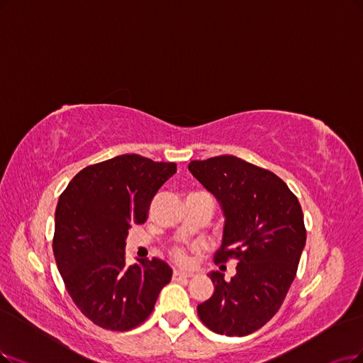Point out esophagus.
<instances>
[{
    "label": "esophagus",
    "instance_id": "1",
    "mask_svg": "<svg viewBox=\"0 0 363 363\" xmlns=\"http://www.w3.org/2000/svg\"><path fill=\"white\" fill-rule=\"evenodd\" d=\"M191 272H182V271H173V279H182V278H191Z\"/></svg>",
    "mask_w": 363,
    "mask_h": 363
}]
</instances>
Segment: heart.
Masks as SVG:
<instances>
[{
    "label": "heart",
    "mask_w": 363,
    "mask_h": 363,
    "mask_svg": "<svg viewBox=\"0 0 363 363\" xmlns=\"http://www.w3.org/2000/svg\"><path fill=\"white\" fill-rule=\"evenodd\" d=\"M170 256H172V259H173L174 262H178L179 264H189V263L191 262L189 251H186V248H184V247H181V245L173 247V248L170 250Z\"/></svg>",
    "instance_id": "heart-1"
}]
</instances>
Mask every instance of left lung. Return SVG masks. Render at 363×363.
Returning <instances> with one entry per match:
<instances>
[{"instance_id":"obj_1","label":"left lung","mask_w":363,"mask_h":363,"mask_svg":"<svg viewBox=\"0 0 363 363\" xmlns=\"http://www.w3.org/2000/svg\"><path fill=\"white\" fill-rule=\"evenodd\" d=\"M189 170L224 213L216 263L239 262L230 281L209 274L216 291L197 314L212 332L245 337L277 314L296 277L306 240L301 203L275 173L235 155L194 160Z\"/></svg>"}]
</instances>
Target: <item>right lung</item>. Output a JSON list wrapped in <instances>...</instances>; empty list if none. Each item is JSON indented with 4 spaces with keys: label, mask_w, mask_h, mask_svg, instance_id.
<instances>
[{
    "label": "right lung",
    "mask_w": 363,
    "mask_h": 363,
    "mask_svg": "<svg viewBox=\"0 0 363 363\" xmlns=\"http://www.w3.org/2000/svg\"><path fill=\"white\" fill-rule=\"evenodd\" d=\"M177 173L174 163L124 154L80 170L60 196L53 254L70 298L103 329L124 332L150 317L170 283L160 260L125 263L131 224H143L160 186Z\"/></svg>",
    "instance_id": "obj_1"
}]
</instances>
